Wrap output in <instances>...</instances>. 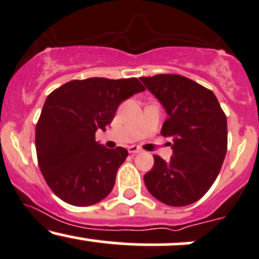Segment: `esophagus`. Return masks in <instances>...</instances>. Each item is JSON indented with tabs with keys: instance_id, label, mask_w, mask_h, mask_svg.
I'll return each instance as SVG.
<instances>
[{
	"instance_id": "34e87169",
	"label": "esophagus",
	"mask_w": 259,
	"mask_h": 259,
	"mask_svg": "<svg viewBox=\"0 0 259 259\" xmlns=\"http://www.w3.org/2000/svg\"><path fill=\"white\" fill-rule=\"evenodd\" d=\"M127 151H129V153L136 154V153H140V152H141V149H140L138 146H130V147L127 148Z\"/></svg>"
}]
</instances>
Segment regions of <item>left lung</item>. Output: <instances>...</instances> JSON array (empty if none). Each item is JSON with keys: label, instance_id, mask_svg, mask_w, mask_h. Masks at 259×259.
<instances>
[{"label": "left lung", "instance_id": "1", "mask_svg": "<svg viewBox=\"0 0 259 259\" xmlns=\"http://www.w3.org/2000/svg\"><path fill=\"white\" fill-rule=\"evenodd\" d=\"M167 114L161 135L172 138V155L154 165L143 180L148 192L170 206L198 201L213 185L227 153V117L219 100L179 74L141 77Z\"/></svg>", "mask_w": 259, "mask_h": 259}]
</instances>
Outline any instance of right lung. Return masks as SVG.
Segmentation results:
<instances>
[{
    "label": "right lung",
    "instance_id": "add662e5",
    "mask_svg": "<svg viewBox=\"0 0 259 259\" xmlns=\"http://www.w3.org/2000/svg\"><path fill=\"white\" fill-rule=\"evenodd\" d=\"M145 87L138 78L71 80L48 95L36 125L40 172L54 194L74 206H89L110 194L123 147L106 148L95 133L113 120L124 100Z\"/></svg>",
    "mask_w": 259,
    "mask_h": 259
}]
</instances>
